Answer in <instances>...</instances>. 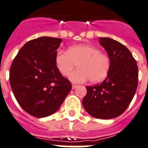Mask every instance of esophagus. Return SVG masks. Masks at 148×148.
Masks as SVG:
<instances>
[{"instance_id":"34e87169","label":"esophagus","mask_w":148,"mask_h":148,"mask_svg":"<svg viewBox=\"0 0 148 148\" xmlns=\"http://www.w3.org/2000/svg\"><path fill=\"white\" fill-rule=\"evenodd\" d=\"M78 86L77 85H74V84H73L72 85V89H75L76 88H77V87Z\"/></svg>"}]
</instances>
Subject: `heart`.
I'll return each instance as SVG.
<instances>
[{
	"mask_svg": "<svg viewBox=\"0 0 148 148\" xmlns=\"http://www.w3.org/2000/svg\"><path fill=\"white\" fill-rule=\"evenodd\" d=\"M55 64L65 77L77 65V70L70 75L74 83H83L88 79L92 83L101 82L107 77L111 69L110 56L90 45L71 46L66 52L58 51L55 55Z\"/></svg>",
	"mask_w": 148,
	"mask_h": 148,
	"instance_id": "obj_1",
	"label": "heart"
}]
</instances>
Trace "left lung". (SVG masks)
<instances>
[{"label": "left lung", "mask_w": 148, "mask_h": 148, "mask_svg": "<svg viewBox=\"0 0 148 148\" xmlns=\"http://www.w3.org/2000/svg\"><path fill=\"white\" fill-rule=\"evenodd\" d=\"M111 60L107 77L101 84L86 86L85 110L94 118L111 119L121 115L133 100L138 86L137 62L130 51L110 38H99Z\"/></svg>", "instance_id": "obj_1"}]
</instances>
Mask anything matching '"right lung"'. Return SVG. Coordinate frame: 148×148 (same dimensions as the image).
<instances>
[{"label": "right lung", "instance_id": "add662e5", "mask_svg": "<svg viewBox=\"0 0 148 148\" xmlns=\"http://www.w3.org/2000/svg\"><path fill=\"white\" fill-rule=\"evenodd\" d=\"M62 38L42 36L27 42L10 70V83L15 99L32 116L45 118L59 110L71 89L69 79L55 64Z\"/></svg>", "mask_w": 148, "mask_h": 148}]
</instances>
